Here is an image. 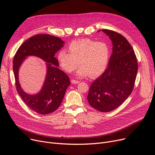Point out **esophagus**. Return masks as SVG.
<instances>
[{
    "label": "esophagus",
    "instance_id": "esophagus-1",
    "mask_svg": "<svg viewBox=\"0 0 155 155\" xmlns=\"http://www.w3.org/2000/svg\"><path fill=\"white\" fill-rule=\"evenodd\" d=\"M71 82L73 84H78L80 83L79 81H77V80H71Z\"/></svg>",
    "mask_w": 155,
    "mask_h": 155
}]
</instances>
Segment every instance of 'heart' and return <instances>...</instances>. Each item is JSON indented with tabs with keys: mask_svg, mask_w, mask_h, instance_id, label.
<instances>
[{
	"mask_svg": "<svg viewBox=\"0 0 155 155\" xmlns=\"http://www.w3.org/2000/svg\"><path fill=\"white\" fill-rule=\"evenodd\" d=\"M69 51L60 50L57 53V60L61 68L67 73L77 71L78 77L83 78L90 75L95 77L105 71L109 59V48L106 43L84 38L75 40L68 46Z\"/></svg>",
	"mask_w": 155,
	"mask_h": 155,
	"instance_id": "heart-1",
	"label": "heart"
}]
</instances>
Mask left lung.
<instances>
[{"mask_svg": "<svg viewBox=\"0 0 155 155\" xmlns=\"http://www.w3.org/2000/svg\"><path fill=\"white\" fill-rule=\"evenodd\" d=\"M102 31L111 40L112 53L107 69L91 84L87 100L95 109L107 112L120 106L131 95L138 67L133 49L123 36L108 29Z\"/></svg>", "mask_w": 155, "mask_h": 155, "instance_id": "obj_1", "label": "left lung"}]
</instances>
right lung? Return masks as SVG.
<instances>
[{
  "instance_id": "obj_1",
  "label": "right lung",
  "mask_w": 155,
  "mask_h": 155,
  "mask_svg": "<svg viewBox=\"0 0 155 155\" xmlns=\"http://www.w3.org/2000/svg\"><path fill=\"white\" fill-rule=\"evenodd\" d=\"M64 42L60 38L50 35H38L24 41L19 48L13 60V71L18 93L28 106L33 111L45 115L58 109L70 85L66 73L58 68L59 63L55 53L63 47ZM35 55L46 62L47 75L44 85L36 94L24 92L18 82V70L28 56Z\"/></svg>"
}]
</instances>
